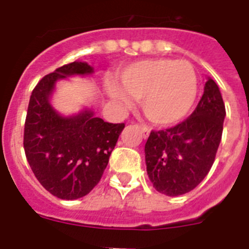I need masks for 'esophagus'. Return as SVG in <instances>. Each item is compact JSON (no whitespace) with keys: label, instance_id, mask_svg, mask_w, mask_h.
I'll return each instance as SVG.
<instances>
[{"label":"esophagus","instance_id":"1","mask_svg":"<svg viewBox=\"0 0 249 249\" xmlns=\"http://www.w3.org/2000/svg\"><path fill=\"white\" fill-rule=\"evenodd\" d=\"M140 129H141V132L143 133V137L144 138L148 137V136H149V129L147 128L146 126H141V124H140Z\"/></svg>","mask_w":249,"mask_h":249}]
</instances>
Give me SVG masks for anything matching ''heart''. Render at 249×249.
Returning a JSON list of instances; mask_svg holds the SVG:
<instances>
[{
  "mask_svg": "<svg viewBox=\"0 0 249 249\" xmlns=\"http://www.w3.org/2000/svg\"><path fill=\"white\" fill-rule=\"evenodd\" d=\"M118 83H108L109 97L122 107L131 105L129 97L140 100L146 117L160 126H169L186 117L197 94V76L187 61H137L118 72Z\"/></svg>",
  "mask_w": 249,
  "mask_h": 249,
  "instance_id": "heart-1",
  "label": "heart"
}]
</instances>
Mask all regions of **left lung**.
Instances as JSON below:
<instances>
[{
    "mask_svg": "<svg viewBox=\"0 0 249 249\" xmlns=\"http://www.w3.org/2000/svg\"><path fill=\"white\" fill-rule=\"evenodd\" d=\"M226 107L212 78L190 117L175 127L152 131L144 146L147 175L160 193L190 192L208 175L223 132Z\"/></svg>",
    "mask_w": 249,
    "mask_h": 249,
    "instance_id": "1",
    "label": "left lung"
}]
</instances>
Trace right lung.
I'll list each match as a JSON object with an SVG mask.
<instances>
[{
	"label": "right lung",
	"instance_id": "add662e5",
	"mask_svg": "<svg viewBox=\"0 0 249 249\" xmlns=\"http://www.w3.org/2000/svg\"><path fill=\"white\" fill-rule=\"evenodd\" d=\"M93 73L86 62H72L46 74L31 94L23 133L26 158L38 182L61 199L89 195L100 182L124 123H108L85 109L63 117L50 98L58 80Z\"/></svg>",
	"mask_w": 249,
	"mask_h": 249
}]
</instances>
